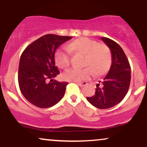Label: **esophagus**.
<instances>
[{
  "mask_svg": "<svg viewBox=\"0 0 147 147\" xmlns=\"http://www.w3.org/2000/svg\"><path fill=\"white\" fill-rule=\"evenodd\" d=\"M77 85H79V86L83 87V86H86L88 84L86 82H77Z\"/></svg>",
  "mask_w": 147,
  "mask_h": 147,
  "instance_id": "obj_1",
  "label": "esophagus"
}]
</instances>
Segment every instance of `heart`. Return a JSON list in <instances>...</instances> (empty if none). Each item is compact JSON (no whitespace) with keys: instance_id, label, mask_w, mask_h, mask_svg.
Masks as SVG:
<instances>
[{"instance_id":"obj_1","label":"heart","mask_w":147,"mask_h":147,"mask_svg":"<svg viewBox=\"0 0 147 147\" xmlns=\"http://www.w3.org/2000/svg\"><path fill=\"white\" fill-rule=\"evenodd\" d=\"M68 51L73 54L84 55L82 69H69L63 75V79L71 82H80L88 79L94 73L97 77L106 75L112 63L111 50L105 44L86 37H81L74 40L68 45ZM55 60L59 67L67 69L70 63L69 52L59 49L55 54Z\"/></svg>"}]
</instances>
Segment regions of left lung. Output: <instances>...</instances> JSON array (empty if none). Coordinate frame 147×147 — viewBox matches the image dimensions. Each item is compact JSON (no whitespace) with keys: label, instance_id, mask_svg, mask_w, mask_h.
<instances>
[{"label":"left lung","instance_id":"obj_1","mask_svg":"<svg viewBox=\"0 0 147 147\" xmlns=\"http://www.w3.org/2000/svg\"><path fill=\"white\" fill-rule=\"evenodd\" d=\"M101 39L111 50L112 63L106 77L96 86L95 95L86 99L97 109H106L117 105L126 96L131 82V66L119 45L106 37Z\"/></svg>","mask_w":147,"mask_h":147}]
</instances>
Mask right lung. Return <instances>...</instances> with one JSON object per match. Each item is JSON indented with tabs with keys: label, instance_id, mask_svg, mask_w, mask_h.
<instances>
[{
	"label": "right lung",
	"instance_id": "right-lung-1",
	"mask_svg": "<svg viewBox=\"0 0 147 147\" xmlns=\"http://www.w3.org/2000/svg\"><path fill=\"white\" fill-rule=\"evenodd\" d=\"M71 36L46 34L28 45L22 53L18 67V85L25 98L41 109L52 107L63 98L68 82L54 79L60 73L55 66L59 46Z\"/></svg>",
	"mask_w": 147,
	"mask_h": 147
}]
</instances>
